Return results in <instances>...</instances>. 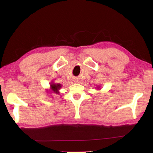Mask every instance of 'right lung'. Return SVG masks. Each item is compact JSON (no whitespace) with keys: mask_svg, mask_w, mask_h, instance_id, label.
Wrapping results in <instances>:
<instances>
[{"mask_svg":"<svg viewBox=\"0 0 153 153\" xmlns=\"http://www.w3.org/2000/svg\"><path fill=\"white\" fill-rule=\"evenodd\" d=\"M61 85H60V84H57V85H55V84H52V85H51V90L55 93H56V94H59L58 90L61 88Z\"/></svg>","mask_w":153,"mask_h":153,"instance_id":"right-lung-1","label":"right lung"}]
</instances>
